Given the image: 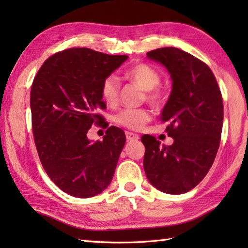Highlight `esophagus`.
<instances>
[{
	"instance_id": "34e87169",
	"label": "esophagus",
	"mask_w": 248,
	"mask_h": 248,
	"mask_svg": "<svg viewBox=\"0 0 248 248\" xmlns=\"http://www.w3.org/2000/svg\"><path fill=\"white\" fill-rule=\"evenodd\" d=\"M125 138H127V140L129 141V140H138L140 139V136L138 134L127 131V132H125Z\"/></svg>"
}]
</instances>
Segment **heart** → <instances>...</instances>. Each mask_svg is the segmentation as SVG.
Returning <instances> with one entry per match:
<instances>
[{
	"label": "heart",
	"mask_w": 248,
	"mask_h": 248,
	"mask_svg": "<svg viewBox=\"0 0 248 248\" xmlns=\"http://www.w3.org/2000/svg\"><path fill=\"white\" fill-rule=\"evenodd\" d=\"M124 77L145 91V98L150 104L157 107L162 103V91L157 86L161 82V76L154 67L147 64L135 65L124 72ZM101 96L108 105H115L118 102L119 82L117 78L108 76L104 78ZM114 120L124 128L140 130L150 120V115L144 108H124L115 115Z\"/></svg>",
	"instance_id": "heart-1"
}]
</instances>
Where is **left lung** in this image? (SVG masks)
I'll return each instance as SVG.
<instances>
[{
    "label": "left lung",
    "mask_w": 248,
    "mask_h": 248,
    "mask_svg": "<svg viewBox=\"0 0 248 248\" xmlns=\"http://www.w3.org/2000/svg\"><path fill=\"white\" fill-rule=\"evenodd\" d=\"M147 57L170 75L171 92L160 119L170 124L166 132L173 143L165 146L154 136H141L144 170L159 191L183 194L202 180L217 156L224 119L222 93L211 69L186 51L167 46Z\"/></svg>",
    "instance_id": "8db88e82"
}]
</instances>
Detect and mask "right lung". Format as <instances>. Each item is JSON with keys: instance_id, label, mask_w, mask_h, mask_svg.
Listing matches in <instances>:
<instances>
[{"instance_id": "add662e5", "label": "right lung", "mask_w": 248, "mask_h": 248, "mask_svg": "<svg viewBox=\"0 0 248 248\" xmlns=\"http://www.w3.org/2000/svg\"><path fill=\"white\" fill-rule=\"evenodd\" d=\"M129 59L87 48L68 49L49 57L31 91L35 145L46 172L62 191L78 198L102 193L112 182L125 135L109 127L103 140L87 138L97 112L107 105L101 85Z\"/></svg>"}]
</instances>
